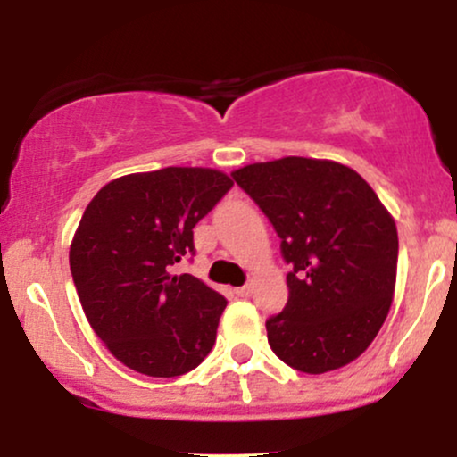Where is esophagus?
Segmentation results:
<instances>
[{
  "mask_svg": "<svg viewBox=\"0 0 457 457\" xmlns=\"http://www.w3.org/2000/svg\"><path fill=\"white\" fill-rule=\"evenodd\" d=\"M236 296H240V298H249L251 296V292H253V283H245V286H240V287H236Z\"/></svg>",
  "mask_w": 457,
  "mask_h": 457,
  "instance_id": "esophagus-1",
  "label": "esophagus"
}]
</instances>
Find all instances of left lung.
<instances>
[{
    "mask_svg": "<svg viewBox=\"0 0 457 457\" xmlns=\"http://www.w3.org/2000/svg\"><path fill=\"white\" fill-rule=\"evenodd\" d=\"M281 238L290 298L266 322L283 363L324 374L353 363L385 324L397 277V228L353 167L328 159L251 162L232 171Z\"/></svg>",
    "mask_w": 457,
    "mask_h": 457,
    "instance_id": "left-lung-1",
    "label": "left lung"
}]
</instances>
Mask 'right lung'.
<instances>
[{"label": "right lung", "mask_w": 457, "mask_h": 457, "mask_svg": "<svg viewBox=\"0 0 457 457\" xmlns=\"http://www.w3.org/2000/svg\"><path fill=\"white\" fill-rule=\"evenodd\" d=\"M211 167L120 176L87 204L71 243V272L94 333L120 363L174 378L206 359L228 301L174 275L193 228L232 187Z\"/></svg>", "instance_id": "obj_1"}]
</instances>
